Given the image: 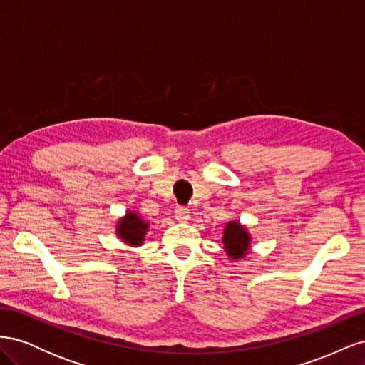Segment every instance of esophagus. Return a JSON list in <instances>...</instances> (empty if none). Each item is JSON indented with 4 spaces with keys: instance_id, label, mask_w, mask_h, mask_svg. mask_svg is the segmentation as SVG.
<instances>
[{
    "instance_id": "34e87169",
    "label": "esophagus",
    "mask_w": 365,
    "mask_h": 365,
    "mask_svg": "<svg viewBox=\"0 0 365 365\" xmlns=\"http://www.w3.org/2000/svg\"><path fill=\"white\" fill-rule=\"evenodd\" d=\"M175 217L180 220V222H185L187 219L190 217V210L185 205H176L175 207Z\"/></svg>"
}]
</instances>
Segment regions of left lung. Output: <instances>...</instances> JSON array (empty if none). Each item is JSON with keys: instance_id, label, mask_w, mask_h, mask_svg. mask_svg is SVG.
Here are the masks:
<instances>
[{"instance_id": "8db88e82", "label": "left lung", "mask_w": 365, "mask_h": 365, "mask_svg": "<svg viewBox=\"0 0 365 365\" xmlns=\"http://www.w3.org/2000/svg\"><path fill=\"white\" fill-rule=\"evenodd\" d=\"M224 244L230 257L242 259L248 251L250 236L245 227L239 225L237 222H230L224 230Z\"/></svg>"}]
</instances>
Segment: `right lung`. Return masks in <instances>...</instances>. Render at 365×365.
<instances>
[{
    "label": "right lung",
    "instance_id": "1",
    "mask_svg": "<svg viewBox=\"0 0 365 365\" xmlns=\"http://www.w3.org/2000/svg\"><path fill=\"white\" fill-rule=\"evenodd\" d=\"M146 230L148 224L145 220H141L135 213L130 212L120 220V224L117 227L120 237L129 245H141V242L146 235Z\"/></svg>",
    "mask_w": 365,
    "mask_h": 365
}]
</instances>
